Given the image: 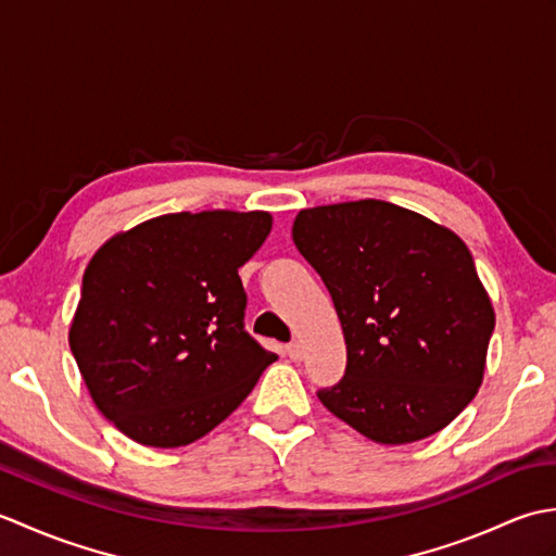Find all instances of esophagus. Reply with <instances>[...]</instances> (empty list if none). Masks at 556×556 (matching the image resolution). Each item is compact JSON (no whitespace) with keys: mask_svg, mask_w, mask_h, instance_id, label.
Returning a JSON list of instances; mask_svg holds the SVG:
<instances>
[{"mask_svg":"<svg viewBox=\"0 0 556 556\" xmlns=\"http://www.w3.org/2000/svg\"><path fill=\"white\" fill-rule=\"evenodd\" d=\"M287 356L291 358V361H301L303 358V346L299 344V341H291V344L287 346Z\"/></svg>","mask_w":556,"mask_h":556,"instance_id":"1","label":"esophagus"}]
</instances>
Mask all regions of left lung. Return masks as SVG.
<instances>
[{"label": "left lung", "instance_id": "8db88e82", "mask_svg": "<svg viewBox=\"0 0 556 556\" xmlns=\"http://www.w3.org/2000/svg\"><path fill=\"white\" fill-rule=\"evenodd\" d=\"M293 243L332 293L346 372L317 399L377 444L444 430L482 384L494 308L468 245L384 200L317 205Z\"/></svg>", "mask_w": 556, "mask_h": 556}]
</instances>
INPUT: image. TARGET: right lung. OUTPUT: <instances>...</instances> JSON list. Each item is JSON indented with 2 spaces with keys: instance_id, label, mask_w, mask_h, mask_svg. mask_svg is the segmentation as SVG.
Instances as JSON below:
<instances>
[{
  "instance_id": "add662e5",
  "label": "right lung",
  "mask_w": 556,
  "mask_h": 556,
  "mask_svg": "<svg viewBox=\"0 0 556 556\" xmlns=\"http://www.w3.org/2000/svg\"><path fill=\"white\" fill-rule=\"evenodd\" d=\"M269 231L263 210L172 212L90 257L68 346L116 430L143 446H186L253 392L277 356L243 329L239 267Z\"/></svg>"
}]
</instances>
